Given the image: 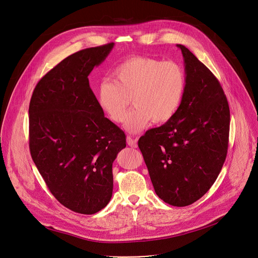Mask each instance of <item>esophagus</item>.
I'll return each mask as SVG.
<instances>
[{
    "mask_svg": "<svg viewBox=\"0 0 258 258\" xmlns=\"http://www.w3.org/2000/svg\"><path fill=\"white\" fill-rule=\"evenodd\" d=\"M126 142H127V145L131 146V147H133V148H136V147L138 146V144H137V139H135V138H133V137H131V136H127V137H126Z\"/></svg>",
    "mask_w": 258,
    "mask_h": 258,
    "instance_id": "1",
    "label": "esophagus"
}]
</instances>
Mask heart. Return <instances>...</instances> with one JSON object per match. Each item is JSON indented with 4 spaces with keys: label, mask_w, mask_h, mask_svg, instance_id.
I'll return each mask as SVG.
<instances>
[{
    "label": "heart",
    "mask_w": 258,
    "mask_h": 258,
    "mask_svg": "<svg viewBox=\"0 0 258 258\" xmlns=\"http://www.w3.org/2000/svg\"><path fill=\"white\" fill-rule=\"evenodd\" d=\"M186 75L179 64L155 58L134 56L115 67L112 79L102 80L96 90L103 113L121 123L133 98L136 108L125 120V128L138 133L151 121L170 120L186 91Z\"/></svg>",
    "instance_id": "obj_1"
}]
</instances>
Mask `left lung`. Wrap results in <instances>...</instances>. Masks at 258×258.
<instances>
[{
	"instance_id": "obj_1",
	"label": "left lung",
	"mask_w": 258,
	"mask_h": 258,
	"mask_svg": "<svg viewBox=\"0 0 258 258\" xmlns=\"http://www.w3.org/2000/svg\"><path fill=\"white\" fill-rule=\"evenodd\" d=\"M186 91L175 115L138 142L157 196L187 206L213 185L227 157L230 108L213 73L185 46Z\"/></svg>"
}]
</instances>
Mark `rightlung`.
Wrapping results in <instances>:
<instances>
[{
  "mask_svg": "<svg viewBox=\"0 0 258 258\" xmlns=\"http://www.w3.org/2000/svg\"><path fill=\"white\" fill-rule=\"evenodd\" d=\"M114 43L62 60L34 88L29 103V150L54 197L68 209L94 214L112 197V163L124 133L104 116L89 75Z\"/></svg>",
  "mask_w": 258,
  "mask_h": 258,
  "instance_id": "right-lung-1",
  "label": "right lung"
}]
</instances>
